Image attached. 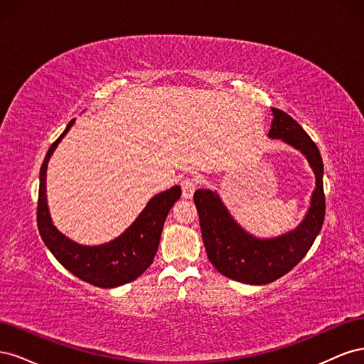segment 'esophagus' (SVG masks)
Masks as SVG:
<instances>
[{"label": "esophagus", "mask_w": 364, "mask_h": 364, "mask_svg": "<svg viewBox=\"0 0 364 364\" xmlns=\"http://www.w3.org/2000/svg\"><path fill=\"white\" fill-rule=\"evenodd\" d=\"M181 185H182V196L185 197V199H190V197H193V194L196 191V186H197V181L193 178H186L181 182Z\"/></svg>", "instance_id": "1"}]
</instances>
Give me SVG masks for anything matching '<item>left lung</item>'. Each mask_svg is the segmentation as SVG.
<instances>
[{
    "label": "left lung",
    "mask_w": 364,
    "mask_h": 364,
    "mask_svg": "<svg viewBox=\"0 0 364 364\" xmlns=\"http://www.w3.org/2000/svg\"><path fill=\"white\" fill-rule=\"evenodd\" d=\"M269 136L282 139L308 159L316 176L310 209L291 232L277 238H257L241 228L220 196L211 190H197L194 203L208 258L225 277L250 285H264L289 273L313 246L325 218L323 162L314 141L289 114L272 107Z\"/></svg>",
    "instance_id": "obj_1"
}]
</instances>
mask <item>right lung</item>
Listing matches in <instances>:
<instances>
[{"label": "right lung", "instance_id": "right-lung-1", "mask_svg": "<svg viewBox=\"0 0 364 364\" xmlns=\"http://www.w3.org/2000/svg\"><path fill=\"white\" fill-rule=\"evenodd\" d=\"M74 124L71 119L63 134L53 142L42 162L39 174V199H38V229L43 243L50 249L62 266L74 277L95 287L114 289L118 285L135 281L147 270L155 258L164 222L174 202L179 199L181 186L156 194L147 203L134 223L118 238L100 246H83L65 237L53 225L47 205V167L48 161L62 138Z\"/></svg>", "mask_w": 364, "mask_h": 364}]
</instances>
